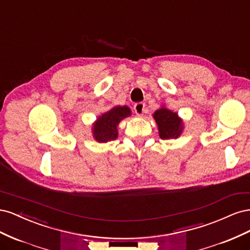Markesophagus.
Segmentation results:
<instances>
[{"mask_svg": "<svg viewBox=\"0 0 250 250\" xmlns=\"http://www.w3.org/2000/svg\"><path fill=\"white\" fill-rule=\"evenodd\" d=\"M145 106H146V104H145V103L139 102V103H137V104L134 105L133 109H134L135 113H137L138 116H143V113L145 112Z\"/></svg>", "mask_w": 250, "mask_h": 250, "instance_id": "34e87169", "label": "esophagus"}]
</instances>
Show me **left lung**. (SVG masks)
I'll use <instances>...</instances> for the list:
<instances>
[{"label": "left lung", "instance_id": "1", "mask_svg": "<svg viewBox=\"0 0 250 250\" xmlns=\"http://www.w3.org/2000/svg\"><path fill=\"white\" fill-rule=\"evenodd\" d=\"M153 118L158 126L161 139H176L183 132V120L178 117L176 112H173L163 106L154 112Z\"/></svg>", "mask_w": 250, "mask_h": 250}]
</instances>
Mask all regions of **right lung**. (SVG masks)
<instances>
[{
  "label": "right lung",
  "mask_w": 250,
  "mask_h": 250,
  "mask_svg": "<svg viewBox=\"0 0 250 250\" xmlns=\"http://www.w3.org/2000/svg\"><path fill=\"white\" fill-rule=\"evenodd\" d=\"M131 111L127 106H116L103 113L93 125V134L97 142L106 143L118 138V125L123 119L129 117Z\"/></svg>",
  "instance_id": "right-lung-1"
}]
</instances>
